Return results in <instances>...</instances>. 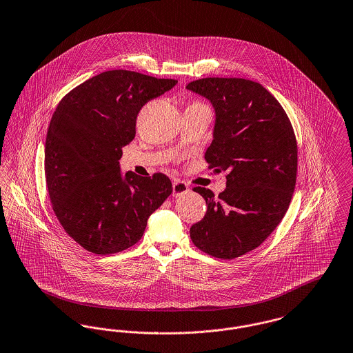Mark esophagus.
Instances as JSON below:
<instances>
[{
    "instance_id": "obj_1",
    "label": "esophagus",
    "mask_w": 353,
    "mask_h": 353,
    "mask_svg": "<svg viewBox=\"0 0 353 353\" xmlns=\"http://www.w3.org/2000/svg\"><path fill=\"white\" fill-rule=\"evenodd\" d=\"M189 192V187H188L187 183L185 181H181V180H179V179H176L174 181H173V197H180V196H183V194H185Z\"/></svg>"
}]
</instances>
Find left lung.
<instances>
[{
  "mask_svg": "<svg viewBox=\"0 0 353 353\" xmlns=\"http://www.w3.org/2000/svg\"><path fill=\"white\" fill-rule=\"evenodd\" d=\"M187 89L214 106V139L205 160L227 177L217 197L193 188L207 213L190 227V239L207 254L232 260L260 247L288 210L297 174L296 136L284 108L261 83L207 77Z\"/></svg>",
  "mask_w": 353,
  "mask_h": 353,
  "instance_id": "1",
  "label": "left lung"
}]
</instances>
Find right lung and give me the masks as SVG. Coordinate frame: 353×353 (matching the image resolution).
I'll use <instances>...</instances> for the list:
<instances>
[{"label": "right lung", "instance_id": "add662e5", "mask_svg": "<svg viewBox=\"0 0 353 353\" xmlns=\"http://www.w3.org/2000/svg\"><path fill=\"white\" fill-rule=\"evenodd\" d=\"M177 83L116 69L80 83L59 103L45 141V180L65 232L83 249L112 254L134 245L173 188L164 173L121 176V148L144 105Z\"/></svg>", "mask_w": 353, "mask_h": 353}]
</instances>
